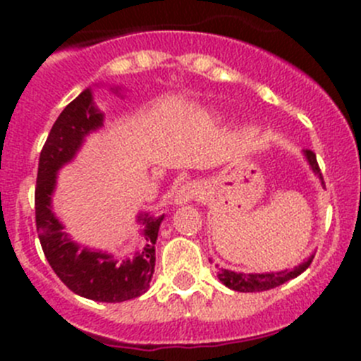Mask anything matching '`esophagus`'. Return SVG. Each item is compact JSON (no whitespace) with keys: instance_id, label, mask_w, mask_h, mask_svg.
<instances>
[{"instance_id":"1","label":"esophagus","mask_w":361,"mask_h":361,"mask_svg":"<svg viewBox=\"0 0 361 361\" xmlns=\"http://www.w3.org/2000/svg\"><path fill=\"white\" fill-rule=\"evenodd\" d=\"M202 188L201 185L195 183V181H188V183L181 185L180 188L174 194V202L176 204H187V202H194L201 197Z\"/></svg>"}]
</instances>
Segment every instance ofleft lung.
I'll list each match as a JSON object with an SVG mask.
<instances>
[{
	"mask_svg": "<svg viewBox=\"0 0 361 361\" xmlns=\"http://www.w3.org/2000/svg\"><path fill=\"white\" fill-rule=\"evenodd\" d=\"M305 157H307L309 166L312 167L316 174L322 180L323 187H325V181H323V174L322 169L318 166V160H316V154L311 150H305ZM311 257L307 262L300 264L298 267H295L293 271H281V272H265V274H245V272H234V271H227V269H220L218 271V279L224 283L225 286H228L231 290H235V292H265V290L276 288V286L283 285V283L290 281V279L297 278L298 274L305 271V269L311 265L312 262Z\"/></svg>",
	"mask_w": 361,
	"mask_h": 361,
	"instance_id": "obj_1",
	"label": "left lung"
}]
</instances>
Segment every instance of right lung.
Segmentation results:
<instances>
[{"mask_svg":"<svg viewBox=\"0 0 361 361\" xmlns=\"http://www.w3.org/2000/svg\"><path fill=\"white\" fill-rule=\"evenodd\" d=\"M101 126L103 115L94 108L89 89L73 99L52 126L38 162L35 190L36 231L50 267L71 292L97 302H123L140 297L150 286L155 269V241L164 216L140 214L137 220H143L147 225V246L133 260H115L108 253L75 245L63 232V225L54 216L50 206L59 167L75 157L85 134Z\"/></svg>","mask_w":361,"mask_h":361,"instance_id":"right-lung-1","label":"right lung"}]
</instances>
